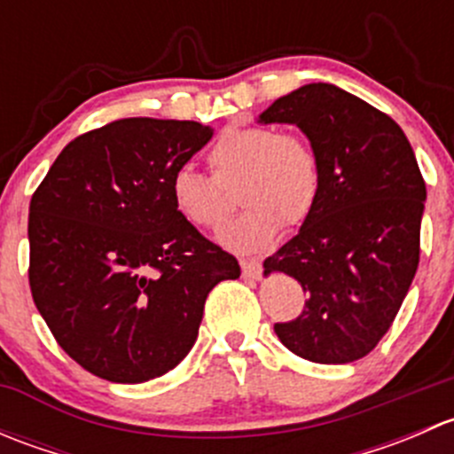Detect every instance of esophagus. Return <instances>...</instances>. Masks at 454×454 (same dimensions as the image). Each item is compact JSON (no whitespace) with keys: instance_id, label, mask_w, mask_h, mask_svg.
<instances>
[{"instance_id":"34e87169","label":"esophagus","mask_w":454,"mask_h":454,"mask_svg":"<svg viewBox=\"0 0 454 454\" xmlns=\"http://www.w3.org/2000/svg\"><path fill=\"white\" fill-rule=\"evenodd\" d=\"M261 261H254V259H241V272H244L246 278H253V281H256V278L261 277Z\"/></svg>"}]
</instances>
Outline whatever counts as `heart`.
I'll use <instances>...</instances> for the list:
<instances>
[{
    "label": "heart",
    "instance_id": "b5f03b06",
    "mask_svg": "<svg viewBox=\"0 0 454 454\" xmlns=\"http://www.w3.org/2000/svg\"><path fill=\"white\" fill-rule=\"evenodd\" d=\"M213 177L180 167L168 180V200L191 226L215 231L232 208V189L241 182L239 200L248 206L232 219L219 239L239 253L265 248L283 222L301 223L320 193V168L312 146L299 136L272 127H231L208 149Z\"/></svg>",
    "mask_w": 454,
    "mask_h": 454
}]
</instances>
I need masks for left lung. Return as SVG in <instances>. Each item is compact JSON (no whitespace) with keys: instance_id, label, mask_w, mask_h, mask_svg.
Wrapping results in <instances>:
<instances>
[{"instance_id":"obj_1","label":"left lung","mask_w":454,"mask_h":454,"mask_svg":"<svg viewBox=\"0 0 454 454\" xmlns=\"http://www.w3.org/2000/svg\"><path fill=\"white\" fill-rule=\"evenodd\" d=\"M256 122L296 125L320 168V193L299 235L263 261L308 294L303 314L277 323L301 358L347 364L388 332L419 263L426 184L393 118L332 83L274 100Z\"/></svg>"}]
</instances>
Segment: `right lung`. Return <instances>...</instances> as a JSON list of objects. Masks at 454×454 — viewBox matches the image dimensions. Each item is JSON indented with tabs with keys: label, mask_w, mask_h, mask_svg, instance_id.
<instances>
[{
	"label": "right lung",
	"mask_w": 454,
	"mask_h": 454,
	"mask_svg": "<svg viewBox=\"0 0 454 454\" xmlns=\"http://www.w3.org/2000/svg\"><path fill=\"white\" fill-rule=\"evenodd\" d=\"M193 121L122 118L59 153L30 200V290L59 345L90 373L138 384L182 363L232 254L168 200L173 171L213 138Z\"/></svg>",
	"instance_id": "1"
}]
</instances>
